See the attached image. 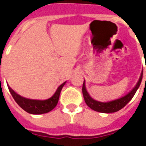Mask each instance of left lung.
Segmentation results:
<instances>
[{"mask_svg":"<svg viewBox=\"0 0 146 146\" xmlns=\"http://www.w3.org/2000/svg\"><path fill=\"white\" fill-rule=\"evenodd\" d=\"M142 76H143V71L141 72L140 79L138 80L137 84H136V86L132 88V91H130L127 95L123 96V98L116 99L111 102H98L96 100H94L93 98L89 96V94L88 93L86 88H85V82L84 81L83 84V88H82V92H83V95H84V98L85 101V103L87 104L88 107H90L91 109L98 111V112H101V113H114L116 111H119V110L123 108L128 103L132 98L134 97L135 93L138 89V88L140 87V84L142 80ZM146 80V78H145Z\"/></svg>","mask_w":146,"mask_h":146,"instance_id":"8db88e82","label":"left lung"}]
</instances>
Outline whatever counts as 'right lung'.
<instances>
[{"label": "right lung", "instance_id": "right-lung-1", "mask_svg": "<svg viewBox=\"0 0 146 146\" xmlns=\"http://www.w3.org/2000/svg\"><path fill=\"white\" fill-rule=\"evenodd\" d=\"M65 83L62 84L57 89V91L53 94V96L47 100H32L25 98L22 96L16 93L10 87H9V90L11 93L12 97L14 99V101L23 110H24L29 114L32 115H40V114H45L51 111L54 109V107L57 106L58 102L59 96L60 93L62 91V88L64 86Z\"/></svg>", "mask_w": 146, "mask_h": 146}]
</instances>
